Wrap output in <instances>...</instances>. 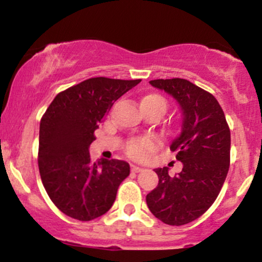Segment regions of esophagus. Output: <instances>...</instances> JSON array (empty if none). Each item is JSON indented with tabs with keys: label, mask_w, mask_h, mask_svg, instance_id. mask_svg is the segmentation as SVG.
Returning <instances> with one entry per match:
<instances>
[{
	"label": "esophagus",
	"mask_w": 262,
	"mask_h": 262,
	"mask_svg": "<svg viewBox=\"0 0 262 262\" xmlns=\"http://www.w3.org/2000/svg\"><path fill=\"white\" fill-rule=\"evenodd\" d=\"M132 171H133V172H140V171H143V169L139 166H135V165H132Z\"/></svg>",
	"instance_id": "obj_1"
}]
</instances>
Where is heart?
<instances>
[{
    "instance_id": "1",
    "label": "heart",
    "mask_w": 262,
    "mask_h": 262,
    "mask_svg": "<svg viewBox=\"0 0 262 262\" xmlns=\"http://www.w3.org/2000/svg\"><path fill=\"white\" fill-rule=\"evenodd\" d=\"M141 102H158V103H161L162 106L166 107V101H165L161 96L155 95V93L145 96V97L141 100ZM156 146H158V143H156L154 138L144 137L138 138V139H132L127 144L125 150H127V154L130 156V158L135 159V160H145V159L156 149Z\"/></svg>"
}]
</instances>
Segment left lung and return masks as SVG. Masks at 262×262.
<instances>
[{"mask_svg": "<svg viewBox=\"0 0 262 262\" xmlns=\"http://www.w3.org/2000/svg\"><path fill=\"white\" fill-rule=\"evenodd\" d=\"M182 110L181 134L170 145L182 171L171 177L159 167L158 187L146 196L150 212L165 224L183 225L200 218L218 197L230 164V129L212 93L185 79L151 80Z\"/></svg>", "mask_w": 262, "mask_h": 262, "instance_id": "obj_1", "label": "left lung"}]
</instances>
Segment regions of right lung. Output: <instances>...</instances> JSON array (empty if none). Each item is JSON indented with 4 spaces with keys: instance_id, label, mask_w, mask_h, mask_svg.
<instances>
[{
    "instance_id": "obj_1",
    "label": "right lung",
    "mask_w": 262,
    "mask_h": 262,
    "mask_svg": "<svg viewBox=\"0 0 262 262\" xmlns=\"http://www.w3.org/2000/svg\"><path fill=\"white\" fill-rule=\"evenodd\" d=\"M140 81L85 80L58 93L41 117L39 173L48 196L69 217L87 222L103 215L129 176L128 162L116 159L93 162L89 148L114 102Z\"/></svg>"
}]
</instances>
